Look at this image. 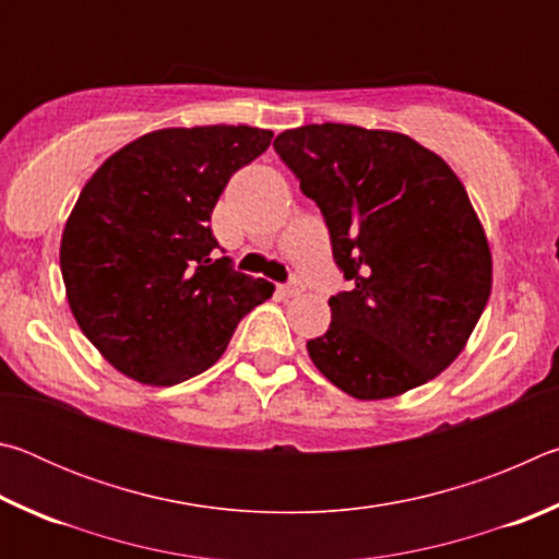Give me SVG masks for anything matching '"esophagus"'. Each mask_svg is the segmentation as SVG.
Segmentation results:
<instances>
[{
  "label": "esophagus",
  "mask_w": 559,
  "mask_h": 559,
  "mask_svg": "<svg viewBox=\"0 0 559 559\" xmlns=\"http://www.w3.org/2000/svg\"><path fill=\"white\" fill-rule=\"evenodd\" d=\"M278 293H281V296H286V298L298 296V293H302V283H298V281L281 283V286H278Z\"/></svg>",
  "instance_id": "1"
}]
</instances>
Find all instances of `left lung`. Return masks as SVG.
<instances>
[{
  "label": "left lung",
  "instance_id": "8db88e82",
  "mask_svg": "<svg viewBox=\"0 0 559 559\" xmlns=\"http://www.w3.org/2000/svg\"><path fill=\"white\" fill-rule=\"evenodd\" d=\"M323 214L347 290L308 355L340 390L386 400L459 357L490 296V251L453 169L416 140L343 122L273 140Z\"/></svg>",
  "mask_w": 559,
  "mask_h": 559
}]
</instances>
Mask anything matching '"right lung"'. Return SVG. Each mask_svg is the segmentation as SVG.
<instances>
[{
  "instance_id": "add662e5",
  "label": "right lung",
  "mask_w": 559,
  "mask_h": 559,
  "mask_svg": "<svg viewBox=\"0 0 559 559\" xmlns=\"http://www.w3.org/2000/svg\"><path fill=\"white\" fill-rule=\"evenodd\" d=\"M249 126L167 128L118 150L66 222V296L93 345L132 380L173 386L224 355L273 286L216 259L212 212L236 169L271 145Z\"/></svg>"
}]
</instances>
